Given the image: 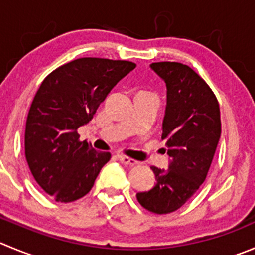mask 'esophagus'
<instances>
[{
    "mask_svg": "<svg viewBox=\"0 0 255 255\" xmlns=\"http://www.w3.org/2000/svg\"><path fill=\"white\" fill-rule=\"evenodd\" d=\"M118 159L123 162L124 165H129V166H134L139 164V161L135 159H131L129 156H125V155H118Z\"/></svg>",
    "mask_w": 255,
    "mask_h": 255,
    "instance_id": "1",
    "label": "esophagus"
}]
</instances>
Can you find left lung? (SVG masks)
<instances>
[{"instance_id": "obj_1", "label": "left lung", "mask_w": 255, "mask_h": 255, "mask_svg": "<svg viewBox=\"0 0 255 255\" xmlns=\"http://www.w3.org/2000/svg\"><path fill=\"white\" fill-rule=\"evenodd\" d=\"M150 66L168 89L161 140L166 141L170 165L168 170L152 166L156 184L136 198L149 212L169 214L207 179L222 134L220 109L209 85L188 65L164 61Z\"/></svg>"}]
</instances>
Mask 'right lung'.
<instances>
[{"label":"right lung","mask_w":255,"mask_h":255,"mask_svg":"<svg viewBox=\"0 0 255 255\" xmlns=\"http://www.w3.org/2000/svg\"><path fill=\"white\" fill-rule=\"evenodd\" d=\"M135 67L124 60L81 57L53 70L38 87L26 120L25 155L35 180L56 202L86 195L111 159L81 141L77 129Z\"/></svg>","instance_id":"right-lung-1"}]
</instances>
